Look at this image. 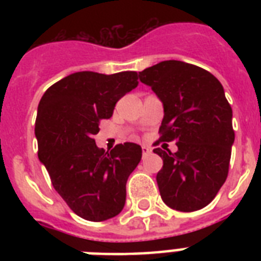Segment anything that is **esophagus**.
Returning a JSON list of instances; mask_svg holds the SVG:
<instances>
[{
    "label": "esophagus",
    "mask_w": 261,
    "mask_h": 261,
    "mask_svg": "<svg viewBox=\"0 0 261 261\" xmlns=\"http://www.w3.org/2000/svg\"><path fill=\"white\" fill-rule=\"evenodd\" d=\"M151 153V149L149 146H142V154L143 157H146V155H149Z\"/></svg>",
    "instance_id": "esophagus-1"
}]
</instances>
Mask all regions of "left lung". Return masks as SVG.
Segmentation results:
<instances>
[{
    "label": "left lung",
    "instance_id": "left-lung-1",
    "mask_svg": "<svg viewBox=\"0 0 261 261\" xmlns=\"http://www.w3.org/2000/svg\"><path fill=\"white\" fill-rule=\"evenodd\" d=\"M139 80L164 107L160 139L176 141L177 151L155 147L164 161L157 173L160 195L173 210H200L227 177L234 131L225 90L210 71L181 61H163L139 71Z\"/></svg>",
    "mask_w": 261,
    "mask_h": 261
}]
</instances>
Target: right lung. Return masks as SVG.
Listing matches in <instances>:
<instances>
[{
  "label": "right lung",
  "instance_id": "add662e5",
  "mask_svg": "<svg viewBox=\"0 0 261 261\" xmlns=\"http://www.w3.org/2000/svg\"><path fill=\"white\" fill-rule=\"evenodd\" d=\"M138 87L135 71L100 74L77 71L44 92L35 135L38 155L67 206L87 221L114 218L126 203V182L142 159L133 142L104 151L93 137L119 98Z\"/></svg>",
  "mask_w": 261,
  "mask_h": 261
}]
</instances>
